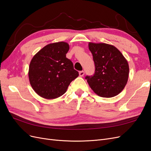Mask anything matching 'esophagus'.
Wrapping results in <instances>:
<instances>
[{
	"label": "esophagus",
	"mask_w": 151,
	"mask_h": 151,
	"mask_svg": "<svg viewBox=\"0 0 151 151\" xmlns=\"http://www.w3.org/2000/svg\"><path fill=\"white\" fill-rule=\"evenodd\" d=\"M79 76H80L81 77H83V76H84V72L83 70L80 71V72H79Z\"/></svg>",
	"instance_id": "34e87169"
}]
</instances>
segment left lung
<instances>
[{
	"label": "left lung",
	"mask_w": 151,
	"mask_h": 151,
	"mask_svg": "<svg viewBox=\"0 0 151 151\" xmlns=\"http://www.w3.org/2000/svg\"><path fill=\"white\" fill-rule=\"evenodd\" d=\"M88 46L96 68L93 76L86 77L90 88L99 96H115L124 89L129 79L127 60L113 45L89 42Z\"/></svg>",
	"instance_id": "1"
}]
</instances>
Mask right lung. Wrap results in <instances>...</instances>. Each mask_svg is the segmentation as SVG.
Instances as JSON below:
<instances>
[{
  "label": "right lung",
  "mask_w": 151,
  "mask_h": 151,
  "mask_svg": "<svg viewBox=\"0 0 151 151\" xmlns=\"http://www.w3.org/2000/svg\"><path fill=\"white\" fill-rule=\"evenodd\" d=\"M69 45L60 42L48 44L35 55L29 66L32 88L40 96L52 99L64 94L71 82L79 76L66 57Z\"/></svg>",
  "instance_id": "1"
}]
</instances>
